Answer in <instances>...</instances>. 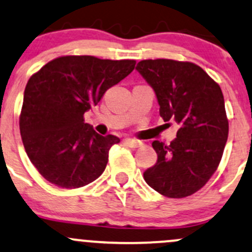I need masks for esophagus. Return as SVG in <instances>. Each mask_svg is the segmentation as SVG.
<instances>
[{"label": "esophagus", "instance_id": "esophagus-1", "mask_svg": "<svg viewBox=\"0 0 252 252\" xmlns=\"http://www.w3.org/2000/svg\"><path fill=\"white\" fill-rule=\"evenodd\" d=\"M124 143H126V146H129V147H131V148H137V147H140L141 145H142V142H140V141L134 140V139H126V140H124Z\"/></svg>", "mask_w": 252, "mask_h": 252}]
</instances>
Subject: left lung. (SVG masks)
<instances>
[{"mask_svg":"<svg viewBox=\"0 0 252 252\" xmlns=\"http://www.w3.org/2000/svg\"><path fill=\"white\" fill-rule=\"evenodd\" d=\"M136 70L156 92L164 122L179 126L168 146L153 141L157 164L143 172V178L166 197L192 195L217 171L227 141L228 120L220 86L191 62L143 60Z\"/></svg>","mask_w":252,"mask_h":252,"instance_id":"8db88e82","label":"left lung"}]
</instances>
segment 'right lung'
Listing matches in <instances>:
<instances>
[{"instance_id": "1", "label": "right lung", "mask_w": 252, "mask_h": 252, "mask_svg": "<svg viewBox=\"0 0 252 252\" xmlns=\"http://www.w3.org/2000/svg\"><path fill=\"white\" fill-rule=\"evenodd\" d=\"M134 60L62 56L30 77L20 134L34 167L51 184L76 189L95 181L120 139L101 136L85 123L86 111L134 70Z\"/></svg>"}]
</instances>
